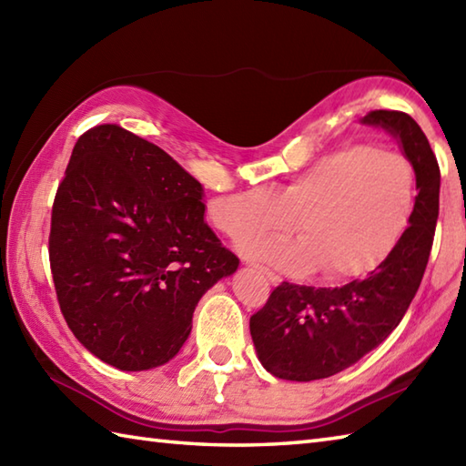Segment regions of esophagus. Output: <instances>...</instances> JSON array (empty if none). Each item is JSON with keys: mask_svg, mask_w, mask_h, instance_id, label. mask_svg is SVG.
Wrapping results in <instances>:
<instances>
[{"mask_svg": "<svg viewBox=\"0 0 466 466\" xmlns=\"http://www.w3.org/2000/svg\"><path fill=\"white\" fill-rule=\"evenodd\" d=\"M256 270H258L260 274H264L266 279H268L272 284H280V276L279 274H274L272 270H268V268H264V266H260V264H252Z\"/></svg>", "mask_w": 466, "mask_h": 466, "instance_id": "obj_1", "label": "esophagus"}]
</instances>
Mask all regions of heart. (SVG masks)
Here are the masks:
<instances>
[{
    "label": "heart",
    "mask_w": 466,
    "mask_h": 466,
    "mask_svg": "<svg viewBox=\"0 0 466 466\" xmlns=\"http://www.w3.org/2000/svg\"><path fill=\"white\" fill-rule=\"evenodd\" d=\"M417 204V172L399 152L350 144L322 156L274 194L250 187L214 206L220 230L284 234L299 240L252 236L242 248L289 272L319 266L326 280H349L374 270L397 248Z\"/></svg>",
    "instance_id": "obj_1"
}]
</instances>
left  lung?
<instances>
[{
  "label": "left lung",
  "mask_w": 466,
  "mask_h": 466,
  "mask_svg": "<svg viewBox=\"0 0 466 466\" xmlns=\"http://www.w3.org/2000/svg\"><path fill=\"white\" fill-rule=\"evenodd\" d=\"M362 122L389 130L414 166L419 196L410 226L366 279L340 289L282 282L250 316L262 366L284 380L329 379L376 349L402 320L427 268L439 218L437 156L409 114L374 110Z\"/></svg>",
  "instance_id": "left-lung-1"
}]
</instances>
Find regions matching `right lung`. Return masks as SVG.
Listing matches in <instances>:
<instances>
[{
	"instance_id": "obj_1",
	"label": "right lung",
	"mask_w": 466,
	"mask_h": 466,
	"mask_svg": "<svg viewBox=\"0 0 466 466\" xmlns=\"http://www.w3.org/2000/svg\"><path fill=\"white\" fill-rule=\"evenodd\" d=\"M202 184L162 147L102 124L57 186L49 266L69 330L120 370L177 354L202 294L238 268L204 222Z\"/></svg>"
}]
</instances>
